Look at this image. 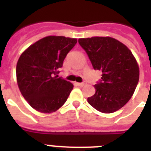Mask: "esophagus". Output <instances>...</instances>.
<instances>
[{
  "instance_id": "obj_1",
  "label": "esophagus",
  "mask_w": 151,
  "mask_h": 151,
  "mask_svg": "<svg viewBox=\"0 0 151 151\" xmlns=\"http://www.w3.org/2000/svg\"><path fill=\"white\" fill-rule=\"evenodd\" d=\"M77 84H78V86H80V87H83L84 85H86V82H85V81H83V82H81V83H77Z\"/></svg>"
}]
</instances>
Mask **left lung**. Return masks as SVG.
<instances>
[{"mask_svg":"<svg viewBox=\"0 0 151 151\" xmlns=\"http://www.w3.org/2000/svg\"><path fill=\"white\" fill-rule=\"evenodd\" d=\"M95 70L102 71L96 93L88 102L99 112L117 111L132 96L139 78L136 58L126 45L110 37L78 39Z\"/></svg>","mask_w":151,"mask_h":151,"instance_id":"left-lung-1","label":"left lung"}]
</instances>
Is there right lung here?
<instances>
[{
  "label": "right lung",
  "mask_w": 151,
  "mask_h": 151,
  "mask_svg": "<svg viewBox=\"0 0 151 151\" xmlns=\"http://www.w3.org/2000/svg\"><path fill=\"white\" fill-rule=\"evenodd\" d=\"M77 41L63 36H48L21 54L16 65L17 84L22 96L34 110L50 114L66 103L73 85L58 78L57 73Z\"/></svg>",
  "instance_id": "1"
}]
</instances>
